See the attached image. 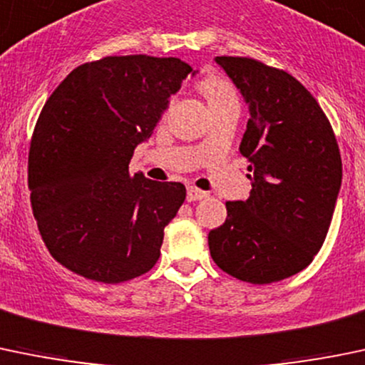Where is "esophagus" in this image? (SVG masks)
<instances>
[{
    "label": "esophagus",
    "mask_w": 365,
    "mask_h": 365,
    "mask_svg": "<svg viewBox=\"0 0 365 365\" xmlns=\"http://www.w3.org/2000/svg\"><path fill=\"white\" fill-rule=\"evenodd\" d=\"M207 197V193L202 190H198V187H187V193H186V198L187 202H195V200H202V198Z\"/></svg>",
    "instance_id": "1"
}]
</instances>
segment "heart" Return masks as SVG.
<instances>
[{
  "label": "heart",
  "instance_id": "1",
  "mask_svg": "<svg viewBox=\"0 0 365 365\" xmlns=\"http://www.w3.org/2000/svg\"><path fill=\"white\" fill-rule=\"evenodd\" d=\"M198 89L205 96L210 108H217L221 105L234 103L237 101V91L234 89L232 82L220 73H207L200 82Z\"/></svg>",
  "mask_w": 365,
  "mask_h": 365
}]
</instances>
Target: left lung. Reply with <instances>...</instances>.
<instances>
[{"label": "left lung", "mask_w": 365, "mask_h": 365, "mask_svg": "<svg viewBox=\"0 0 365 365\" xmlns=\"http://www.w3.org/2000/svg\"><path fill=\"white\" fill-rule=\"evenodd\" d=\"M216 63L250 105L239 151L253 190L227 202V220L209 232L210 257L240 281L274 283L320 251L343 179L339 145L318 101L288 71L239 56Z\"/></svg>", "instance_id": "1"}]
</instances>
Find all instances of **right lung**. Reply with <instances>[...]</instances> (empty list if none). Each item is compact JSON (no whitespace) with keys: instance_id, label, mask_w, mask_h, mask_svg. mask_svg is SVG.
Returning a JSON list of instances; mask_svg holds the SVG:
<instances>
[{"instance_id":"1","label":"right lung","mask_w":365,"mask_h":365,"mask_svg":"<svg viewBox=\"0 0 365 365\" xmlns=\"http://www.w3.org/2000/svg\"><path fill=\"white\" fill-rule=\"evenodd\" d=\"M191 71L178 58L107 56L71 70L45 101L28 186L48 253L71 272L115 284L155 267L186 187L130 175V160Z\"/></svg>"}]
</instances>
